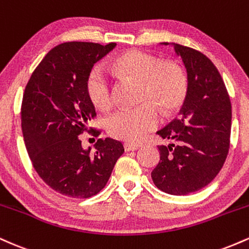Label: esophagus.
<instances>
[{"instance_id": "esophagus-1", "label": "esophagus", "mask_w": 249, "mask_h": 249, "mask_svg": "<svg viewBox=\"0 0 249 249\" xmlns=\"http://www.w3.org/2000/svg\"><path fill=\"white\" fill-rule=\"evenodd\" d=\"M138 147H139V145L132 144V142H125L124 144L125 151H136Z\"/></svg>"}]
</instances>
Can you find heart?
Returning <instances> with one entry per match:
<instances>
[{
	"label": "heart",
	"instance_id": "b5f03b06",
	"mask_svg": "<svg viewBox=\"0 0 249 249\" xmlns=\"http://www.w3.org/2000/svg\"><path fill=\"white\" fill-rule=\"evenodd\" d=\"M111 69L117 76L139 81L142 105L122 108L107 118V132L122 141L137 142L160 123L159 107L165 113L177 110L187 92V77L181 67L173 62H162L152 53L131 50L115 58ZM88 93L93 104L107 110L113 103V85L101 65L89 72Z\"/></svg>",
	"mask_w": 249,
	"mask_h": 249
}]
</instances>
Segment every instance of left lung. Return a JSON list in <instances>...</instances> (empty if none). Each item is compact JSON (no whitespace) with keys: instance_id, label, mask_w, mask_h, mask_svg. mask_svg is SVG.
I'll return each instance as SVG.
<instances>
[{"instance_id":"obj_1","label":"left lung","mask_w":249,"mask_h":249,"mask_svg":"<svg viewBox=\"0 0 249 249\" xmlns=\"http://www.w3.org/2000/svg\"><path fill=\"white\" fill-rule=\"evenodd\" d=\"M167 45L168 43H162ZM187 71V92L179 118L160 131V161L151 173L157 187L185 196L207 186L220 172L230 150L232 105L215 65L200 51L173 43Z\"/></svg>"}]
</instances>
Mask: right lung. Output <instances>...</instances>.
<instances>
[{"mask_svg": "<svg viewBox=\"0 0 249 249\" xmlns=\"http://www.w3.org/2000/svg\"><path fill=\"white\" fill-rule=\"evenodd\" d=\"M115 47L62 43L47 53L25 87L21 107L25 147L43 181L63 196L87 199L101 192L124 152L122 142L111 138H99L91 152L78 137L92 132L88 124L96 117L87 89L89 72Z\"/></svg>", "mask_w": 249, "mask_h": 249, "instance_id": "1", "label": "right lung"}]
</instances>
